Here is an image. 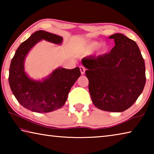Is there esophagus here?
Listing matches in <instances>:
<instances>
[{
  "label": "esophagus",
  "instance_id": "34e87169",
  "mask_svg": "<svg viewBox=\"0 0 154 154\" xmlns=\"http://www.w3.org/2000/svg\"><path fill=\"white\" fill-rule=\"evenodd\" d=\"M79 69H80L81 73H82V75H83V74L85 73V67H84V66H82V65H81V66H79Z\"/></svg>",
  "mask_w": 154,
  "mask_h": 154
}]
</instances>
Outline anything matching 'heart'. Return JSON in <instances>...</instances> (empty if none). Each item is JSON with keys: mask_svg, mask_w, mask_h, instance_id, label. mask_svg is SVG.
<instances>
[{"mask_svg": "<svg viewBox=\"0 0 154 154\" xmlns=\"http://www.w3.org/2000/svg\"><path fill=\"white\" fill-rule=\"evenodd\" d=\"M100 46V43L99 42H96V41H92V42H90L89 43H88V45L86 46V51L88 52V53H92V52L94 51L96 49L99 48V47ZM102 49L103 51L105 50V46H102Z\"/></svg>", "mask_w": 154, "mask_h": 154, "instance_id": "obj_1", "label": "heart"}]
</instances>
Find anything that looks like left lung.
<instances>
[{
    "label": "left lung",
    "instance_id": "obj_1",
    "mask_svg": "<svg viewBox=\"0 0 154 154\" xmlns=\"http://www.w3.org/2000/svg\"><path fill=\"white\" fill-rule=\"evenodd\" d=\"M116 45L108 54L82 59L89 80V92L96 107L122 112L136 102L144 89V59L137 44L120 33L109 37Z\"/></svg>",
    "mask_w": 154,
    "mask_h": 154
}]
</instances>
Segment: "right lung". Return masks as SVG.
Here are the masks:
<instances>
[{
  "label": "right lung",
  "instance_id": "right-lung-1",
  "mask_svg": "<svg viewBox=\"0 0 154 154\" xmlns=\"http://www.w3.org/2000/svg\"><path fill=\"white\" fill-rule=\"evenodd\" d=\"M42 39L60 44L63 38L44 30L36 31L15 51L9 75V85L15 98L24 108L36 113H48L61 108L81 75L79 67L73 69L59 67L42 82L30 79L24 71L25 58L31 48Z\"/></svg>",
  "mask_w": 154,
  "mask_h": 154
}]
</instances>
